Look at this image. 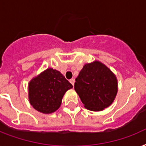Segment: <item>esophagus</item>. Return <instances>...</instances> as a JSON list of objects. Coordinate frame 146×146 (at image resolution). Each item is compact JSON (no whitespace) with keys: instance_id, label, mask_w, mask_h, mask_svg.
<instances>
[{"instance_id":"1","label":"esophagus","mask_w":146,"mask_h":146,"mask_svg":"<svg viewBox=\"0 0 146 146\" xmlns=\"http://www.w3.org/2000/svg\"><path fill=\"white\" fill-rule=\"evenodd\" d=\"M70 82L73 86V85H74V82H75V80H74V79H71V80H70Z\"/></svg>"}]
</instances>
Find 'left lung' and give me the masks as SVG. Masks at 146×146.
Here are the masks:
<instances>
[{
  "mask_svg": "<svg viewBox=\"0 0 146 146\" xmlns=\"http://www.w3.org/2000/svg\"><path fill=\"white\" fill-rule=\"evenodd\" d=\"M74 89L86 108L102 111L117 96V80L108 66L96 60L85 64L76 79Z\"/></svg>",
  "mask_w": 146,
  "mask_h": 146,
  "instance_id": "8db88e82",
  "label": "left lung"
}]
</instances>
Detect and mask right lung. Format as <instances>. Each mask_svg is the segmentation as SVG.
<instances>
[{"label":"right lung","mask_w":146,"mask_h":146,"mask_svg":"<svg viewBox=\"0 0 146 146\" xmlns=\"http://www.w3.org/2000/svg\"><path fill=\"white\" fill-rule=\"evenodd\" d=\"M73 86L58 70L48 68L29 83L31 105L43 113H50L59 108L62 98Z\"/></svg>","instance_id":"obj_1"}]
</instances>
